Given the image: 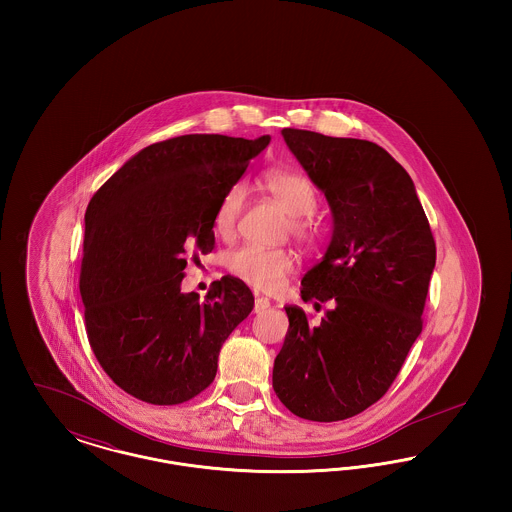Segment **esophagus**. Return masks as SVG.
I'll return each instance as SVG.
<instances>
[{"label":"esophagus","instance_id":"1","mask_svg":"<svg viewBox=\"0 0 512 512\" xmlns=\"http://www.w3.org/2000/svg\"><path fill=\"white\" fill-rule=\"evenodd\" d=\"M268 307H270V301H268L267 297H261V295H257V297H255V307H253V311H255L257 315L265 313Z\"/></svg>","mask_w":512,"mask_h":512}]
</instances>
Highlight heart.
Segmentation results:
<instances>
[{
  "label": "heart",
  "mask_w": 512,
  "mask_h": 512,
  "mask_svg": "<svg viewBox=\"0 0 512 512\" xmlns=\"http://www.w3.org/2000/svg\"><path fill=\"white\" fill-rule=\"evenodd\" d=\"M263 184L290 215L288 232L301 244L313 245L318 240L317 222L313 213L317 209V190L313 182L293 171H268L263 176ZM245 186L234 184L220 197L213 226L222 238H230L236 232L238 220L244 211ZM226 268L232 276L244 280L259 292H274L282 280L293 272L295 255L288 249H263L255 245H244L234 249L226 257Z\"/></svg>",
  "instance_id": "b5f03b06"
}]
</instances>
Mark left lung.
<instances>
[{
    "label": "left lung",
    "instance_id": "1",
    "mask_svg": "<svg viewBox=\"0 0 512 512\" xmlns=\"http://www.w3.org/2000/svg\"><path fill=\"white\" fill-rule=\"evenodd\" d=\"M282 136L334 217L301 299L334 307L318 326L301 307H286L272 388L293 414L336 422L374 405L399 374L422 332L436 242L411 176L384 147L299 128Z\"/></svg>",
    "mask_w": 512,
    "mask_h": 512
}]
</instances>
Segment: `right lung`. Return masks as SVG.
<instances>
[{
    "instance_id": "obj_1",
    "label": "right lung",
    "mask_w": 512,
    "mask_h": 512,
    "mask_svg": "<svg viewBox=\"0 0 512 512\" xmlns=\"http://www.w3.org/2000/svg\"><path fill=\"white\" fill-rule=\"evenodd\" d=\"M270 138L186 134L144 147L88 203L80 295L101 368L151 405L205 390L219 351L253 309L242 280L222 276L199 301L180 292L188 257L215 247L220 197Z\"/></svg>"
}]
</instances>
